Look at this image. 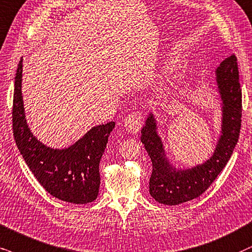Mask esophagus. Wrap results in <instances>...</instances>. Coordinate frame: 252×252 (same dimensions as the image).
Wrapping results in <instances>:
<instances>
[{"label": "esophagus", "instance_id": "1", "mask_svg": "<svg viewBox=\"0 0 252 252\" xmlns=\"http://www.w3.org/2000/svg\"><path fill=\"white\" fill-rule=\"evenodd\" d=\"M142 116L139 113H131L129 116H126L124 126L126 130L130 133H137L142 128Z\"/></svg>", "mask_w": 252, "mask_h": 252}]
</instances>
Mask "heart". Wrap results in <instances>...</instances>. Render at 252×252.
Returning a JSON list of instances; mask_svg holds the SVG:
<instances>
[{
	"mask_svg": "<svg viewBox=\"0 0 252 252\" xmlns=\"http://www.w3.org/2000/svg\"><path fill=\"white\" fill-rule=\"evenodd\" d=\"M184 65L183 62L180 59H173L171 62H168L166 65L164 66V68L161 69L160 75L157 81V86L156 89L159 93H164L170 89V87L173 85V82L177 80L178 76L180 75L181 71H183Z\"/></svg>",
	"mask_w": 252,
	"mask_h": 252,
	"instance_id": "obj_1",
	"label": "heart"
}]
</instances>
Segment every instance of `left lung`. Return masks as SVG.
Returning a JSON list of instances; mask_svg holds the SVG:
<instances>
[{
	"instance_id": "8db88e82",
	"label": "left lung",
	"mask_w": 252,
	"mask_h": 252,
	"mask_svg": "<svg viewBox=\"0 0 252 252\" xmlns=\"http://www.w3.org/2000/svg\"><path fill=\"white\" fill-rule=\"evenodd\" d=\"M215 86L221 101V130L214 152L202 164L177 168L167 157L158 133V122L150 111L142 129L141 142L151 158L150 194L163 205L176 206L200 196L213 184L230 159L237 144L242 117V91L236 57L230 56L215 71Z\"/></svg>"
}]
</instances>
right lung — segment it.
<instances>
[{
  "label": "right lung",
  "mask_w": 252,
  "mask_h": 252,
  "mask_svg": "<svg viewBox=\"0 0 252 252\" xmlns=\"http://www.w3.org/2000/svg\"><path fill=\"white\" fill-rule=\"evenodd\" d=\"M22 73L23 59L15 76L12 130L25 163L41 186L57 199L76 205L94 201L100 189L98 165L115 122L93 126L67 148L45 145L31 132L25 119Z\"/></svg>",
  "instance_id": "right-lung-1"
}]
</instances>
